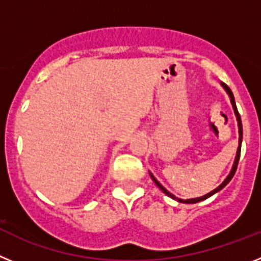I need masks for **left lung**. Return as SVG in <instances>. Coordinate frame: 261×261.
<instances>
[{"mask_svg": "<svg viewBox=\"0 0 261 261\" xmlns=\"http://www.w3.org/2000/svg\"><path fill=\"white\" fill-rule=\"evenodd\" d=\"M222 86L225 87V90H226V91H227V94H229V96H230V100H231L232 108H234V112H235V115H237V120H238V126H239V146H238V151H237V158H235L234 166H232V170H231V172H230V174H229V176L226 177V179H225V181H223V183L221 184V186L218 187V188H216V190H214V191H212V192H209L208 195L201 196V197H197V199H190V200H184V201H183V200H179V201H180V202H187V204H195V202H199V201H201V200H205V199H208V197H211L212 195H214V193H216V192H218V191H221V190H222L223 187H225L226 184H227V183H229L230 180H231V179H232V176H234V174H235V171H237V167H238L239 156H241L242 135H243V130H242V120H241V115H239V112H238V108H237V105H235V99H234V95H232V93H231V90H230V87L227 86V85H226V84H223V82H222ZM151 177H153L154 183H155L156 186H158L159 188H161V190H162V192H163V193H166V195H167V196H170V197H172V199L177 200L176 197H175V196L172 195V193H170V192H168L167 190H166L165 187H163V186H161V184H159V181H156V179H154V176H153V175H151Z\"/></svg>", "mask_w": 261, "mask_h": 261, "instance_id": "left-lung-1", "label": "left lung"}]
</instances>
